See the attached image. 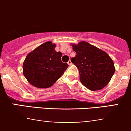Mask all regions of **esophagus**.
<instances>
[{"instance_id": "obj_1", "label": "esophagus", "mask_w": 131, "mask_h": 131, "mask_svg": "<svg viewBox=\"0 0 131 131\" xmlns=\"http://www.w3.org/2000/svg\"><path fill=\"white\" fill-rule=\"evenodd\" d=\"M68 64H69V65H72V61H71V60H69V61H68Z\"/></svg>"}]
</instances>
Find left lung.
I'll list each match as a JSON object with an SVG mask.
<instances>
[{"label":"left lung","mask_w":131,"mask_h":131,"mask_svg":"<svg viewBox=\"0 0 131 131\" xmlns=\"http://www.w3.org/2000/svg\"><path fill=\"white\" fill-rule=\"evenodd\" d=\"M71 45L77 54L71 61L79 69L82 84L91 91L100 90L108 85L115 70L109 55L85 41Z\"/></svg>","instance_id":"obj_1"}]
</instances>
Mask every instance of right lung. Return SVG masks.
Wrapping results in <instances>:
<instances>
[{"label":"right lung","instance_id":"obj_1","mask_svg":"<svg viewBox=\"0 0 131 131\" xmlns=\"http://www.w3.org/2000/svg\"><path fill=\"white\" fill-rule=\"evenodd\" d=\"M56 44L46 42L28 54L23 64V73L35 88H49L64 73L68 64L61 60L62 53L56 52Z\"/></svg>","mask_w":131,"mask_h":131}]
</instances>
